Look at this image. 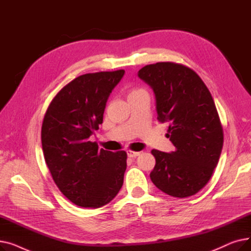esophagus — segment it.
Returning a JSON list of instances; mask_svg holds the SVG:
<instances>
[{
	"label": "esophagus",
	"instance_id": "obj_1",
	"mask_svg": "<svg viewBox=\"0 0 251 251\" xmlns=\"http://www.w3.org/2000/svg\"><path fill=\"white\" fill-rule=\"evenodd\" d=\"M140 154V152L139 151H127V155L129 156V157H136V156H138Z\"/></svg>",
	"mask_w": 251,
	"mask_h": 251
}]
</instances>
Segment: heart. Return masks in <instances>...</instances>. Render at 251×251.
<instances>
[{
	"label": "heart",
	"instance_id": "b5f03b06",
	"mask_svg": "<svg viewBox=\"0 0 251 251\" xmlns=\"http://www.w3.org/2000/svg\"><path fill=\"white\" fill-rule=\"evenodd\" d=\"M138 91H141V89H135V90H133L132 92H131V94H135V92H138ZM130 94V95H131Z\"/></svg>",
	"mask_w": 251,
	"mask_h": 251
}]
</instances>
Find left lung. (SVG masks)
Segmentation results:
<instances>
[{
    "mask_svg": "<svg viewBox=\"0 0 251 251\" xmlns=\"http://www.w3.org/2000/svg\"><path fill=\"white\" fill-rule=\"evenodd\" d=\"M138 77L153 91L157 120L168 122L175 151L152 150V183L174 197H188L205 186L223 149V129L209 90L193 70L171 62L144 66Z\"/></svg>",
    "mask_w": 251,
    "mask_h": 251,
    "instance_id": "1",
    "label": "left lung"
}]
</instances>
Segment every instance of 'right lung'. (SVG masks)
Instances as JSON below:
<instances>
[{"instance_id": "obj_1", "label": "right lung", "mask_w": 251, "mask_h": 251, "mask_svg": "<svg viewBox=\"0 0 251 251\" xmlns=\"http://www.w3.org/2000/svg\"><path fill=\"white\" fill-rule=\"evenodd\" d=\"M124 73L117 70L75 78L60 90L45 115L46 164L60 191L78 206L107 204L123 185L126 152L100 150L90 136L102 123L105 103Z\"/></svg>"}]
</instances>
